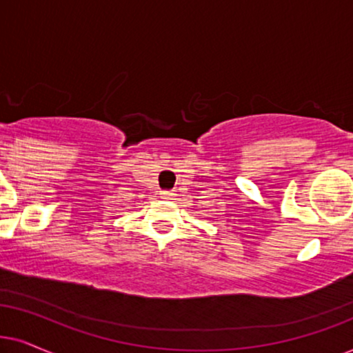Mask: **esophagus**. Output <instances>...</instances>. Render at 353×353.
I'll return each instance as SVG.
<instances>
[{
    "label": "esophagus",
    "instance_id": "esophagus-1",
    "mask_svg": "<svg viewBox=\"0 0 353 353\" xmlns=\"http://www.w3.org/2000/svg\"><path fill=\"white\" fill-rule=\"evenodd\" d=\"M174 195H176V194H174L172 190H163V192H161V196H163V199H168V200L174 199Z\"/></svg>",
    "mask_w": 353,
    "mask_h": 353
}]
</instances>
